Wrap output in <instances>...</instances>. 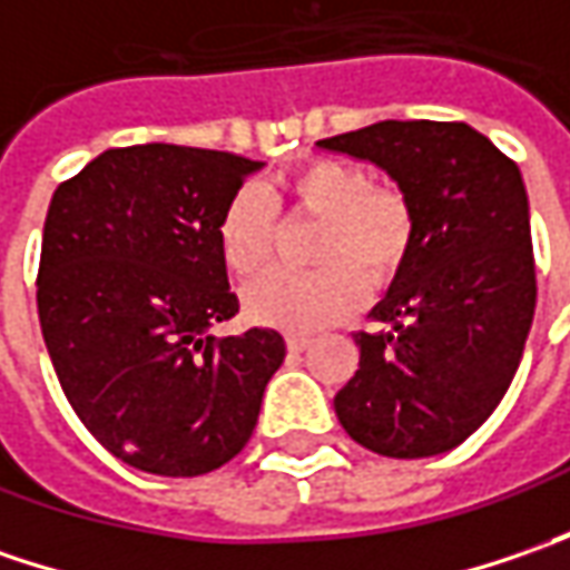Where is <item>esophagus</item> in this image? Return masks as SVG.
<instances>
[{"label":"esophagus","instance_id":"34e87169","mask_svg":"<svg viewBox=\"0 0 570 570\" xmlns=\"http://www.w3.org/2000/svg\"><path fill=\"white\" fill-rule=\"evenodd\" d=\"M288 348H292V352H307V348H311V336H288Z\"/></svg>","mask_w":570,"mask_h":570}]
</instances>
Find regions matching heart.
<instances>
[{
    "instance_id": "heart-1",
    "label": "heart",
    "mask_w": 570,
    "mask_h": 570,
    "mask_svg": "<svg viewBox=\"0 0 570 570\" xmlns=\"http://www.w3.org/2000/svg\"><path fill=\"white\" fill-rule=\"evenodd\" d=\"M295 215L320 222L311 273H269L244 292L253 323L285 333H317L362 307L367 285L383 288L403 273L415 247V206L396 187L371 184L362 165L317 158L285 177L278 199ZM218 256L230 275L250 278L273 259L278 218L256 187L230 196L218 222Z\"/></svg>"
}]
</instances>
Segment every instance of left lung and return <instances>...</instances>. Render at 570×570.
<instances>
[{
    "mask_svg": "<svg viewBox=\"0 0 570 570\" xmlns=\"http://www.w3.org/2000/svg\"><path fill=\"white\" fill-rule=\"evenodd\" d=\"M320 148L371 161L415 206L405 269L355 333L362 362L336 393L352 441L381 456L448 453L508 393L537 311L520 167L466 122L383 120Z\"/></svg>",
    "mask_w": 570,
    "mask_h": 570,
    "instance_id": "8db88e82",
    "label": "left lung"
}]
</instances>
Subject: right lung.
I'll list each match as a JSON object with an SVG mask.
<instances>
[{
	"instance_id": "add662e5",
	"label": "right lung",
	"mask_w": 570,
	"mask_h": 570,
	"mask_svg": "<svg viewBox=\"0 0 570 570\" xmlns=\"http://www.w3.org/2000/svg\"><path fill=\"white\" fill-rule=\"evenodd\" d=\"M263 161L187 145L110 148L50 199L37 314L81 425L126 466L203 475L250 441L285 340L237 314L218 222Z\"/></svg>"
}]
</instances>
